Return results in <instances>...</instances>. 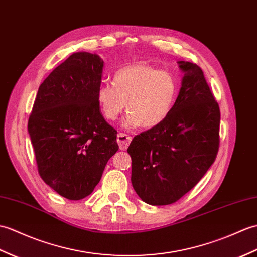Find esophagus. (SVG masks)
I'll return each mask as SVG.
<instances>
[{
  "label": "esophagus",
  "mask_w": 257,
  "mask_h": 257,
  "mask_svg": "<svg viewBox=\"0 0 257 257\" xmlns=\"http://www.w3.org/2000/svg\"><path fill=\"white\" fill-rule=\"evenodd\" d=\"M131 140H133V137L126 134L119 133L117 136V142L119 145V148H120V150H126V149L129 147Z\"/></svg>",
  "instance_id": "1"
}]
</instances>
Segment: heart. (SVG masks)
Masks as SVG:
<instances>
[{"mask_svg":"<svg viewBox=\"0 0 257 257\" xmlns=\"http://www.w3.org/2000/svg\"><path fill=\"white\" fill-rule=\"evenodd\" d=\"M177 95L175 75L146 63L118 69L112 75V85L103 83L96 92L100 110L107 120H116L127 104L129 112L123 121L127 128L159 126L169 117Z\"/></svg>","mask_w":257,"mask_h":257,"instance_id":"1","label":"heart"}]
</instances>
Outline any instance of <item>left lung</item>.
Masks as SVG:
<instances>
[{"instance_id": "8db88e82", "label": "left lung", "mask_w": 257, "mask_h": 257, "mask_svg": "<svg viewBox=\"0 0 257 257\" xmlns=\"http://www.w3.org/2000/svg\"><path fill=\"white\" fill-rule=\"evenodd\" d=\"M182 87L169 117L136 136L128 148L131 183L152 206L176 202L206 174L219 150L220 109L204 72L178 61Z\"/></svg>"}]
</instances>
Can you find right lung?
<instances>
[{
	"instance_id": "1",
	"label": "right lung",
	"mask_w": 257,
	"mask_h": 257,
	"mask_svg": "<svg viewBox=\"0 0 257 257\" xmlns=\"http://www.w3.org/2000/svg\"><path fill=\"white\" fill-rule=\"evenodd\" d=\"M103 67L97 55H71L40 84L28 119L40 177L70 200L93 192L119 149L96 97Z\"/></svg>"
}]
</instances>
